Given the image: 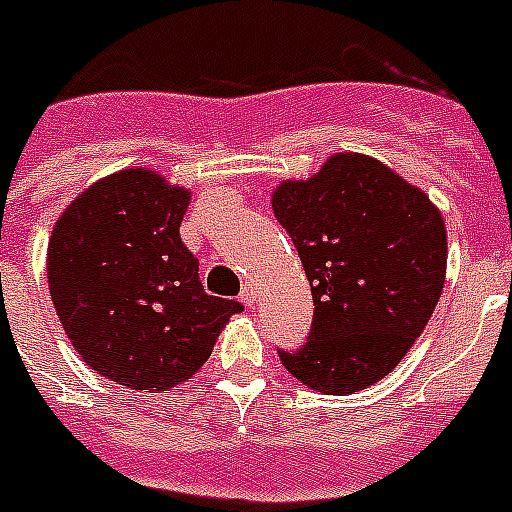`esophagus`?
<instances>
[{
  "label": "esophagus",
  "instance_id": "obj_1",
  "mask_svg": "<svg viewBox=\"0 0 512 512\" xmlns=\"http://www.w3.org/2000/svg\"><path fill=\"white\" fill-rule=\"evenodd\" d=\"M242 302L247 307H252L257 302V289H255V284H244V289H242Z\"/></svg>",
  "mask_w": 512,
  "mask_h": 512
}]
</instances>
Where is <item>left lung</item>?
Instances as JSON below:
<instances>
[{"instance_id": "obj_1", "label": "left lung", "mask_w": 512, "mask_h": 512, "mask_svg": "<svg viewBox=\"0 0 512 512\" xmlns=\"http://www.w3.org/2000/svg\"><path fill=\"white\" fill-rule=\"evenodd\" d=\"M273 215L313 289V326L278 350L294 378L352 394L400 363L429 323L447 270L444 220L421 189L365 155H336L310 181H286Z\"/></svg>"}]
</instances>
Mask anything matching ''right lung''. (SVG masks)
Instances as JSON below:
<instances>
[{"instance_id":"1","label":"right lung","mask_w":512,"mask_h":512,"mask_svg":"<svg viewBox=\"0 0 512 512\" xmlns=\"http://www.w3.org/2000/svg\"><path fill=\"white\" fill-rule=\"evenodd\" d=\"M189 191L155 170H120L86 189L49 239V294L91 371L160 392L207 363L242 302L213 297L181 242Z\"/></svg>"}]
</instances>
